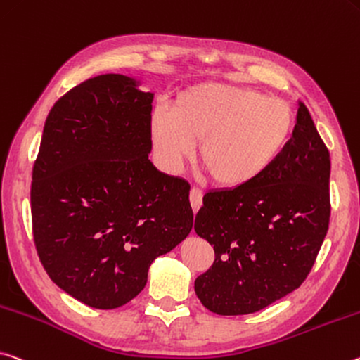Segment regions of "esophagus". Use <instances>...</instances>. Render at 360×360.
Masks as SVG:
<instances>
[{"instance_id":"esophagus-1","label":"esophagus","mask_w":360,"mask_h":360,"mask_svg":"<svg viewBox=\"0 0 360 360\" xmlns=\"http://www.w3.org/2000/svg\"><path fill=\"white\" fill-rule=\"evenodd\" d=\"M203 203V192L198 187H192L191 189V205L193 211H198Z\"/></svg>"}]
</instances>
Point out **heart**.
Listing matches in <instances>:
<instances>
[{"mask_svg":"<svg viewBox=\"0 0 360 360\" xmlns=\"http://www.w3.org/2000/svg\"><path fill=\"white\" fill-rule=\"evenodd\" d=\"M293 124L285 101L250 88L205 83L182 93L173 110L157 108L150 117V139L160 165L178 171L195 153L211 181L221 187H243L271 168Z\"/></svg>","mask_w":360,"mask_h":360,"instance_id":"b5f03b06","label":"heart"}]
</instances>
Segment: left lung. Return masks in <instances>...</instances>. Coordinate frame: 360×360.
<instances>
[{"label":"left lung","mask_w":360,"mask_h":360,"mask_svg":"<svg viewBox=\"0 0 360 360\" xmlns=\"http://www.w3.org/2000/svg\"><path fill=\"white\" fill-rule=\"evenodd\" d=\"M328 184V149L298 101L292 139L261 178L205 193L193 229L216 258L193 285L202 304L243 316L298 288L327 236Z\"/></svg>","instance_id":"8db88e82"}]
</instances>
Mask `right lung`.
<instances>
[{"label":"right lung","mask_w":360,"mask_h":360,"mask_svg":"<svg viewBox=\"0 0 360 360\" xmlns=\"http://www.w3.org/2000/svg\"><path fill=\"white\" fill-rule=\"evenodd\" d=\"M105 73L51 108L32 176L33 238L57 287L96 309L138 296L158 256L192 231L191 186L158 171L153 93Z\"/></svg>","instance_id":"obj_1"}]
</instances>
